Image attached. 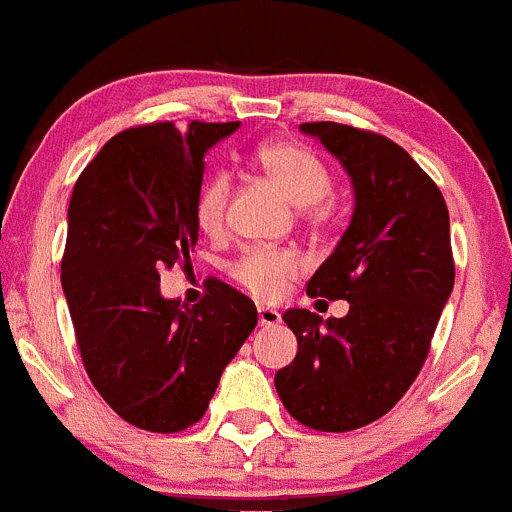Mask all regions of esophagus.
I'll list each match as a JSON object with an SVG mask.
<instances>
[{"mask_svg": "<svg viewBox=\"0 0 512 512\" xmlns=\"http://www.w3.org/2000/svg\"><path fill=\"white\" fill-rule=\"evenodd\" d=\"M259 326H276L281 321V314L276 309H269V306H259Z\"/></svg>", "mask_w": 512, "mask_h": 512, "instance_id": "34e87169", "label": "esophagus"}]
</instances>
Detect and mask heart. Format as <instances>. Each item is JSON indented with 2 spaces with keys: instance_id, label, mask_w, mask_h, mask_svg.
<instances>
[{
  "instance_id": "obj_1",
  "label": "heart",
  "mask_w": 512,
  "mask_h": 512,
  "mask_svg": "<svg viewBox=\"0 0 512 512\" xmlns=\"http://www.w3.org/2000/svg\"><path fill=\"white\" fill-rule=\"evenodd\" d=\"M253 163L261 173L301 208V216L309 226L321 228L329 221L326 198L332 193V173L326 165L299 143H266L253 153ZM228 203V178L223 173L208 175L196 193V223L201 231L216 233L223 226ZM299 271V261L284 248H248L228 266V274L241 289L261 301H276L284 294L286 284Z\"/></svg>"
}]
</instances>
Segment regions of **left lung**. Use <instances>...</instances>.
I'll return each mask as SVG.
<instances>
[{
  "label": "left lung",
  "mask_w": 512,
  "mask_h": 512,
  "mask_svg": "<svg viewBox=\"0 0 512 512\" xmlns=\"http://www.w3.org/2000/svg\"><path fill=\"white\" fill-rule=\"evenodd\" d=\"M347 168L354 216L306 284L347 299L344 319L289 309L296 357L274 377L294 420L349 432L387 415L420 374L455 284L450 216L435 180L384 135L342 123H301Z\"/></svg>",
  "instance_id": "left-lung-1"
}]
</instances>
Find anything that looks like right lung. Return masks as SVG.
Listing matches in <instances>:
<instances>
[{
  "label": "right lung",
  "mask_w": 512,
  "mask_h": 512,
  "mask_svg": "<svg viewBox=\"0 0 512 512\" xmlns=\"http://www.w3.org/2000/svg\"><path fill=\"white\" fill-rule=\"evenodd\" d=\"M238 123H148L102 145L67 211L62 289L82 364L125 422L180 432L208 410L256 306L221 279L198 304L160 296V271L191 264L203 155Z\"/></svg>",
  "instance_id": "add662e5"
}]
</instances>
